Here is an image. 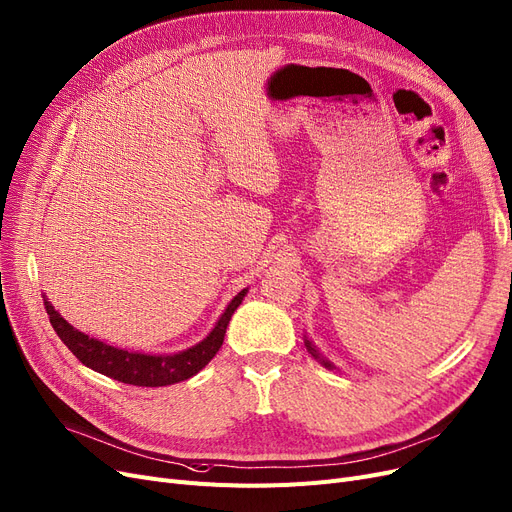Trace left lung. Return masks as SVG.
Returning a JSON list of instances; mask_svg holds the SVG:
<instances>
[{
    "instance_id": "obj_1",
    "label": "left lung",
    "mask_w": 512,
    "mask_h": 512,
    "mask_svg": "<svg viewBox=\"0 0 512 512\" xmlns=\"http://www.w3.org/2000/svg\"><path fill=\"white\" fill-rule=\"evenodd\" d=\"M304 344H306V349H309V351H311V355H313V357H315V359H319V361H321V363H323V365H325V367H332V363H330V361H325V359H321V357H319V353H317V351H315V346H313V344H311V342H309V340H306V342H304Z\"/></svg>"
}]
</instances>
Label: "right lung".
Here are the masks:
<instances>
[{"instance_id":"add662e5","label":"right lung","mask_w":512,"mask_h":512,"mask_svg":"<svg viewBox=\"0 0 512 512\" xmlns=\"http://www.w3.org/2000/svg\"><path fill=\"white\" fill-rule=\"evenodd\" d=\"M245 292L248 290H241L231 300L227 311L222 313V317L218 319L208 338H203L199 344L176 355H142V353L115 349V346H109L96 338H90L84 332L75 330L69 321H65L58 315V311L48 300H44V304L58 338L63 340L69 346V351L86 367H90V370L105 374L124 384L168 386V384H176L195 376L212 361V357L222 346L224 334H227V325L233 313L237 311V306L241 304Z\"/></svg>"}]
</instances>
